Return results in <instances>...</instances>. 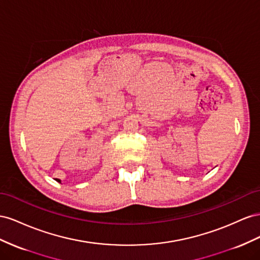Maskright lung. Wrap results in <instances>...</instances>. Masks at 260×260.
Instances as JSON below:
<instances>
[{"label":"right lung","instance_id":"1","mask_svg":"<svg viewBox=\"0 0 260 260\" xmlns=\"http://www.w3.org/2000/svg\"><path fill=\"white\" fill-rule=\"evenodd\" d=\"M57 182H60V180H57Z\"/></svg>","mask_w":260,"mask_h":260}]
</instances>
